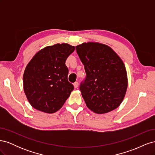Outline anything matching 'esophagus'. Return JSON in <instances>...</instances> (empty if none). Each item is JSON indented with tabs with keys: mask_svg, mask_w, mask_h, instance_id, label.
<instances>
[{
	"mask_svg": "<svg viewBox=\"0 0 155 155\" xmlns=\"http://www.w3.org/2000/svg\"><path fill=\"white\" fill-rule=\"evenodd\" d=\"M78 85H79V83L78 81H76L74 83V86L75 88H77L78 87Z\"/></svg>",
	"mask_w": 155,
	"mask_h": 155,
	"instance_id": "esophagus-1",
	"label": "esophagus"
}]
</instances>
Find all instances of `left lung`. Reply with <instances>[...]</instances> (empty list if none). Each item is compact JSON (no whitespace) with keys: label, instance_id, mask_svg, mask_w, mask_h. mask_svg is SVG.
<instances>
[{"label":"left lung","instance_id":"left-lung-1","mask_svg":"<svg viewBox=\"0 0 155 155\" xmlns=\"http://www.w3.org/2000/svg\"><path fill=\"white\" fill-rule=\"evenodd\" d=\"M76 50L85 67L86 77L79 89L88 109L97 114L116 109L127 88L122 60L110 47L100 43H84Z\"/></svg>","mask_w":155,"mask_h":155}]
</instances>
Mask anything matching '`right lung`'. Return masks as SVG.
Returning <instances> with one entry per match:
<instances>
[{
    "instance_id": "1",
    "label": "right lung",
    "mask_w": 155,
    "mask_h": 155,
    "mask_svg": "<svg viewBox=\"0 0 155 155\" xmlns=\"http://www.w3.org/2000/svg\"><path fill=\"white\" fill-rule=\"evenodd\" d=\"M75 50L66 43L46 46L28 64L23 87L30 105L35 109L54 113L64 105L74 85L68 81L65 61Z\"/></svg>"
}]
</instances>
